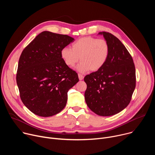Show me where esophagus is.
I'll list each match as a JSON object with an SVG mask.
<instances>
[{
	"label": "esophagus",
	"mask_w": 155,
	"mask_h": 155,
	"mask_svg": "<svg viewBox=\"0 0 155 155\" xmlns=\"http://www.w3.org/2000/svg\"><path fill=\"white\" fill-rule=\"evenodd\" d=\"M78 78H79V80H83L84 77H83L81 74H78Z\"/></svg>",
	"instance_id": "esophagus-1"
}]
</instances>
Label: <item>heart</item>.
I'll use <instances>...</instances> for the list:
<instances>
[{
	"label": "heart",
	"instance_id": "1",
	"mask_svg": "<svg viewBox=\"0 0 155 155\" xmlns=\"http://www.w3.org/2000/svg\"><path fill=\"white\" fill-rule=\"evenodd\" d=\"M110 54V47L104 39L84 37L74 41L71 48L65 47L61 51V56L69 67L73 68L78 62L77 70L85 72L90 70H100L107 62Z\"/></svg>",
	"mask_w": 155,
	"mask_h": 155
}]
</instances>
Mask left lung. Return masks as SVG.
Wrapping results in <instances>:
<instances>
[{"label":"left lung","instance_id":"8db88e82","mask_svg":"<svg viewBox=\"0 0 155 155\" xmlns=\"http://www.w3.org/2000/svg\"><path fill=\"white\" fill-rule=\"evenodd\" d=\"M98 35L108 42L110 54L102 68L85 76L84 98L94 113L108 117L129 105L136 87V69L130 54L118 38L107 32Z\"/></svg>","mask_w":155,"mask_h":155}]
</instances>
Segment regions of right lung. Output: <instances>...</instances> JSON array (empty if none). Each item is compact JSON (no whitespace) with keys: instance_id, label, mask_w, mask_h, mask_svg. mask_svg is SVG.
I'll return each instance as SVG.
<instances>
[{"instance_id":"right-lung-1","label":"right lung","mask_w":155,"mask_h":155,"mask_svg":"<svg viewBox=\"0 0 155 155\" xmlns=\"http://www.w3.org/2000/svg\"><path fill=\"white\" fill-rule=\"evenodd\" d=\"M74 41L67 35L43 31L22 52L16 83L21 99L33 114L43 117L59 113L78 74L65 64L61 51Z\"/></svg>"}]
</instances>
